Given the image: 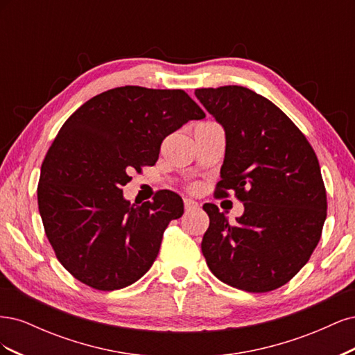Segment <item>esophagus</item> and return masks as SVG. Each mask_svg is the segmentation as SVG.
Instances as JSON below:
<instances>
[{
    "label": "esophagus",
    "mask_w": 355,
    "mask_h": 355,
    "mask_svg": "<svg viewBox=\"0 0 355 355\" xmlns=\"http://www.w3.org/2000/svg\"><path fill=\"white\" fill-rule=\"evenodd\" d=\"M184 206H185V211H191V210L198 209V202L194 201V200L185 198V200H184Z\"/></svg>",
    "instance_id": "obj_1"
}]
</instances>
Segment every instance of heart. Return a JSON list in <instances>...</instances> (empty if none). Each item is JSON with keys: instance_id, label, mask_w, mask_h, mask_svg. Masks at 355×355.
<instances>
[{"instance_id": "obj_1", "label": "heart", "mask_w": 355, "mask_h": 355, "mask_svg": "<svg viewBox=\"0 0 355 355\" xmlns=\"http://www.w3.org/2000/svg\"><path fill=\"white\" fill-rule=\"evenodd\" d=\"M189 189H191V191H196V189H197V185H191Z\"/></svg>"}]
</instances>
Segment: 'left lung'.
<instances>
[{
	"instance_id": "left-lung-1",
	"label": "left lung",
	"mask_w": 355,
	"mask_h": 355,
	"mask_svg": "<svg viewBox=\"0 0 355 355\" xmlns=\"http://www.w3.org/2000/svg\"><path fill=\"white\" fill-rule=\"evenodd\" d=\"M227 135L214 196L235 192L244 204L234 225L211 202L201 252L225 284L271 292L300 271L317 247L327 197L313 146L295 123L263 96L241 85L197 89Z\"/></svg>"
}]
</instances>
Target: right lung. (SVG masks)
Instances as JSON below:
<instances>
[{
	"label": "right lung",
	"mask_w": 355,
	"mask_h": 355,
	"mask_svg": "<svg viewBox=\"0 0 355 355\" xmlns=\"http://www.w3.org/2000/svg\"><path fill=\"white\" fill-rule=\"evenodd\" d=\"M206 116L184 90L125 85L94 96L62 125L41 166L38 209L63 268L85 286L111 292L141 278L184 201L159 191L130 204V173L154 166L164 139Z\"/></svg>",
	"instance_id": "add662e5"
}]
</instances>
